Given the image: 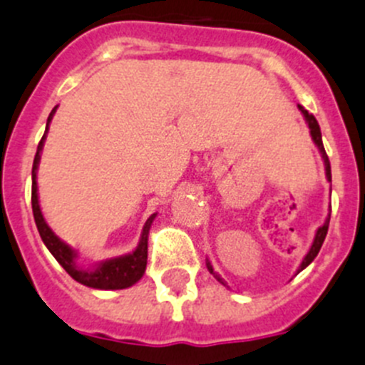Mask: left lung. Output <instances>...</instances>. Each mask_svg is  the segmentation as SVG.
Wrapping results in <instances>:
<instances>
[{
    "mask_svg": "<svg viewBox=\"0 0 365 365\" xmlns=\"http://www.w3.org/2000/svg\"><path fill=\"white\" fill-rule=\"evenodd\" d=\"M299 110H301V113L304 115V118H306V124H308V128H309V135H312L313 142H315V145H317V148H319V151H321V156H322V160H324V167H326V178H328V182H331V165H329L328 155H326V151H324V145H322V135H321V128H319V122H317V118L313 117L312 113H308V111H306L304 108H302V106H299ZM328 227H329V216L326 217L324 225H322V227H319V230H317V234H315V240H313V243H312V248H309V252H308V254L304 255V259H302L301 267H299V270H297V272L304 270V268L308 267V264L312 263L313 259H315V257H317V254H319V250H321L322 243H324V240H326V234H328ZM207 268H209V272H210V274H212L214 277H216L217 281L221 282V284H225V286H227V282H225L223 279L220 277V274H216V272H214L212 264H210V261H209V259H207Z\"/></svg>",
    "mask_w": 365,
    "mask_h": 365,
    "instance_id": "8db88e82",
    "label": "left lung"
}]
</instances>
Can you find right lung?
Masks as SVG:
<instances>
[{"label":"right lung","instance_id":"obj_1","mask_svg":"<svg viewBox=\"0 0 365 365\" xmlns=\"http://www.w3.org/2000/svg\"><path fill=\"white\" fill-rule=\"evenodd\" d=\"M56 110L57 106L52 110V113H50L48 120H46V131H44L43 138H41L39 145H37V153L32 165V210L41 240L46 245L50 254L56 257L57 263H59L75 281L81 282V284L90 286V288H95V290H122V288H129V286L135 284L136 281H140L142 275L145 274V264H148V236L156 214H153V216L145 221L140 241H138V247H136L131 254L113 257V259H106L102 261V263H98L95 268H81L79 264L75 263V259H77V252L53 234V230L50 229L48 223L44 221L43 212H41L39 207V198H37V167H39L44 138H46L48 125L50 122H52Z\"/></svg>","mask_w":365,"mask_h":365}]
</instances>
